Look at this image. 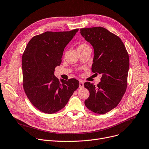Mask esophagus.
Masks as SVG:
<instances>
[{
  "instance_id": "esophagus-1",
  "label": "esophagus",
  "mask_w": 149,
  "mask_h": 149,
  "mask_svg": "<svg viewBox=\"0 0 149 149\" xmlns=\"http://www.w3.org/2000/svg\"><path fill=\"white\" fill-rule=\"evenodd\" d=\"M84 87V83L83 81H79V88H83Z\"/></svg>"
}]
</instances>
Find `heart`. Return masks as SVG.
<instances>
[{
	"mask_svg": "<svg viewBox=\"0 0 149 149\" xmlns=\"http://www.w3.org/2000/svg\"><path fill=\"white\" fill-rule=\"evenodd\" d=\"M87 46V45H86V44H82V45H81L80 46H79L78 47H84V46Z\"/></svg>",
	"mask_w": 149,
	"mask_h": 149,
	"instance_id": "obj_1",
	"label": "heart"
}]
</instances>
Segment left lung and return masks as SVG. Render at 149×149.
Segmentation results:
<instances>
[{
    "instance_id": "left-lung-1",
    "label": "left lung",
    "mask_w": 149,
    "mask_h": 149,
    "mask_svg": "<svg viewBox=\"0 0 149 149\" xmlns=\"http://www.w3.org/2000/svg\"><path fill=\"white\" fill-rule=\"evenodd\" d=\"M80 33L94 49L92 72L102 75L96 86L84 83L90 92L85 105L94 113L104 114L116 107L125 93L128 53L121 39L103 27L81 29Z\"/></svg>"
}]
</instances>
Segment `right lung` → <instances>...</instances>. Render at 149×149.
<instances>
[{
  "mask_svg": "<svg viewBox=\"0 0 149 149\" xmlns=\"http://www.w3.org/2000/svg\"><path fill=\"white\" fill-rule=\"evenodd\" d=\"M78 31H46L35 36L24 52V90L33 105L42 112L51 114L62 109L79 87L75 78L60 81L54 75L65 47Z\"/></svg>",
  "mask_w": 149,
  "mask_h": 149,
  "instance_id": "1",
  "label": "right lung"
}]
</instances>
